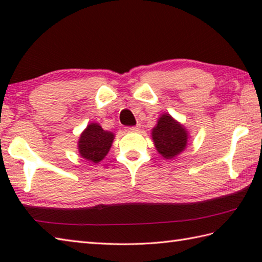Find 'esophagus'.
I'll list each match as a JSON object with an SVG mask.
<instances>
[{
	"label": "esophagus",
	"instance_id": "esophagus-1",
	"mask_svg": "<svg viewBox=\"0 0 262 262\" xmlns=\"http://www.w3.org/2000/svg\"><path fill=\"white\" fill-rule=\"evenodd\" d=\"M140 127L139 126H132V127H127L128 132H139Z\"/></svg>",
	"mask_w": 262,
	"mask_h": 262
}]
</instances>
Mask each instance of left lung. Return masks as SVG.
Here are the masks:
<instances>
[{
    "label": "left lung",
    "instance_id": "left-lung-1",
    "mask_svg": "<svg viewBox=\"0 0 262 262\" xmlns=\"http://www.w3.org/2000/svg\"><path fill=\"white\" fill-rule=\"evenodd\" d=\"M151 136L157 151L166 159L174 158L183 152L188 140L186 128L167 113L159 117Z\"/></svg>",
    "mask_w": 262,
    "mask_h": 262
}]
</instances>
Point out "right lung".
Segmentation results:
<instances>
[{
  "label": "right lung",
  "instance_id": "obj_1",
  "mask_svg": "<svg viewBox=\"0 0 262 262\" xmlns=\"http://www.w3.org/2000/svg\"><path fill=\"white\" fill-rule=\"evenodd\" d=\"M113 139V133L104 130L99 123H90L79 136V155L86 161L99 163L110 151Z\"/></svg>",
  "mask_w": 262,
  "mask_h": 262
}]
</instances>
